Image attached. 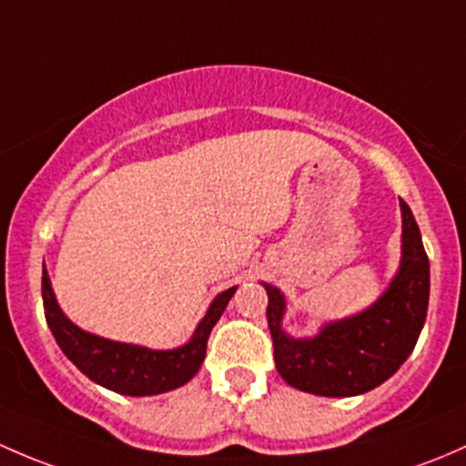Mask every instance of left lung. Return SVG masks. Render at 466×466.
<instances>
[{
  "instance_id": "left-lung-1",
  "label": "left lung",
  "mask_w": 466,
  "mask_h": 466,
  "mask_svg": "<svg viewBox=\"0 0 466 466\" xmlns=\"http://www.w3.org/2000/svg\"><path fill=\"white\" fill-rule=\"evenodd\" d=\"M401 206V262L390 287L375 305L350 319L328 323L316 337L282 332L285 296L267 285V320L273 359L289 386L320 397H354L381 386L400 370L420 339L429 309V256L409 204Z\"/></svg>"
}]
</instances>
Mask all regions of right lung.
Listing matches in <instances>:
<instances>
[{
  "instance_id": "right-lung-1",
  "label": "right lung",
  "mask_w": 466,
  "mask_h": 466,
  "mask_svg": "<svg viewBox=\"0 0 466 466\" xmlns=\"http://www.w3.org/2000/svg\"><path fill=\"white\" fill-rule=\"evenodd\" d=\"M235 289L238 287H231V289L215 296L204 320L198 325L188 343L175 350H150L141 348V345L96 337V334L85 332L78 325L71 323L57 305L54 289H51L49 273H46V268H42L45 316L62 352L91 381L107 388V390L129 397L159 395V392L175 390L198 375L201 361L206 357L210 329L215 328L222 311L227 309Z\"/></svg>"
}]
</instances>
